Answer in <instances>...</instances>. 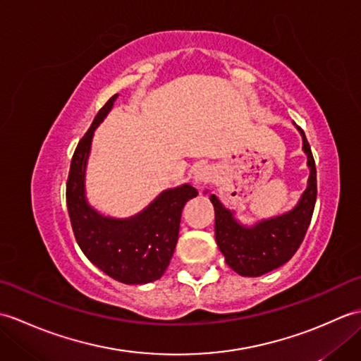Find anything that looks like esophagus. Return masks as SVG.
Returning <instances> with one entry per match:
<instances>
[{
    "label": "esophagus",
    "mask_w": 361,
    "mask_h": 361,
    "mask_svg": "<svg viewBox=\"0 0 361 361\" xmlns=\"http://www.w3.org/2000/svg\"><path fill=\"white\" fill-rule=\"evenodd\" d=\"M214 176H216V172L214 169L209 166H200L198 169H195L194 172V181L198 188H204L206 185L214 181Z\"/></svg>",
    "instance_id": "34e87169"
}]
</instances>
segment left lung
Listing matches in <instances>:
<instances>
[{"instance_id": "1", "label": "left lung", "mask_w": 361, "mask_h": 361, "mask_svg": "<svg viewBox=\"0 0 361 361\" xmlns=\"http://www.w3.org/2000/svg\"><path fill=\"white\" fill-rule=\"evenodd\" d=\"M298 127V126H296ZM304 152L310 167L309 186L298 206L283 216L264 220L252 228H245L233 219V212L224 208L216 195L211 202L216 209V240L226 264L240 276H262L279 268L293 257L307 233L317 202V166L304 130Z\"/></svg>"}]
</instances>
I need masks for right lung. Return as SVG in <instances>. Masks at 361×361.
Wrapping results in <instances>:
<instances>
[{
	"instance_id": "add662e5",
	"label": "right lung",
	"mask_w": 361,
	"mask_h": 361,
	"mask_svg": "<svg viewBox=\"0 0 361 361\" xmlns=\"http://www.w3.org/2000/svg\"><path fill=\"white\" fill-rule=\"evenodd\" d=\"M116 97L111 96L99 110L74 150L66 181L68 214L75 240L91 262L119 282L147 283L164 274L178 240L181 211L198 192L189 185L169 189L147 209L126 220L102 217L90 208L83 178L91 137Z\"/></svg>"
}]
</instances>
